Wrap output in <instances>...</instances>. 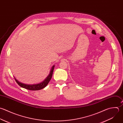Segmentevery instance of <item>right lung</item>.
<instances>
[{
    "mask_svg": "<svg viewBox=\"0 0 123 123\" xmlns=\"http://www.w3.org/2000/svg\"><path fill=\"white\" fill-rule=\"evenodd\" d=\"M55 68V66L54 65L50 71V74L49 75L47 76V77L45 79V80H44V81H43V82L38 83V84H32V85H30V84H24L20 82H19L18 80H17L15 78H14L15 81H16V82L18 83V84L22 88H25L26 89L29 90H31V91H38V90H40L41 89H43L44 88H45L47 85L48 84V83L49 82L50 80H51L52 77V75H53V73L54 71V69Z\"/></svg>",
    "mask_w": 123,
    "mask_h": 123,
    "instance_id": "obj_1",
    "label": "right lung"
}]
</instances>
